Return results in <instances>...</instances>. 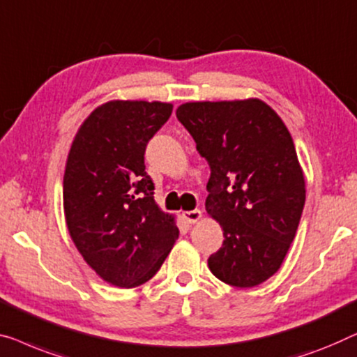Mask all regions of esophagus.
Here are the masks:
<instances>
[{
	"mask_svg": "<svg viewBox=\"0 0 357 357\" xmlns=\"http://www.w3.org/2000/svg\"><path fill=\"white\" fill-rule=\"evenodd\" d=\"M201 217H203V214H201L199 209H193V211H185L183 213V219L188 222V224H196Z\"/></svg>",
	"mask_w": 357,
	"mask_h": 357,
	"instance_id": "obj_1",
	"label": "esophagus"
}]
</instances>
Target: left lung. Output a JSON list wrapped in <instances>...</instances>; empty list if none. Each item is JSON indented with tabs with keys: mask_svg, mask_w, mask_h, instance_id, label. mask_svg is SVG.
I'll return each instance as SVG.
<instances>
[{
	"mask_svg": "<svg viewBox=\"0 0 357 357\" xmlns=\"http://www.w3.org/2000/svg\"><path fill=\"white\" fill-rule=\"evenodd\" d=\"M175 114L211 167L206 211L225 236L211 272L231 287L259 285L280 268L306 201L290 132L257 98L185 102Z\"/></svg>",
	"mask_w": 357,
	"mask_h": 357,
	"instance_id": "left-lung-1",
	"label": "left lung"
}]
</instances>
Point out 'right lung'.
Wrapping results in <instances>:
<instances>
[{"label": "right lung", "mask_w": 357, "mask_h": 357, "mask_svg": "<svg viewBox=\"0 0 357 357\" xmlns=\"http://www.w3.org/2000/svg\"><path fill=\"white\" fill-rule=\"evenodd\" d=\"M172 114L161 101H107L85 119L64 172V215L77 250L102 280L121 288L148 282L178 229L154 201L144 149Z\"/></svg>", "instance_id": "1"}]
</instances>
